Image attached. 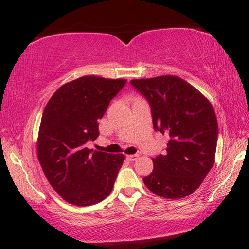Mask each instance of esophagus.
<instances>
[{
	"instance_id": "esophagus-1",
	"label": "esophagus",
	"mask_w": 249,
	"mask_h": 249,
	"mask_svg": "<svg viewBox=\"0 0 249 249\" xmlns=\"http://www.w3.org/2000/svg\"><path fill=\"white\" fill-rule=\"evenodd\" d=\"M138 157H140V155H138V154H134V155H128L126 158H127V159L129 160V161H135V160L138 159Z\"/></svg>"
}]
</instances>
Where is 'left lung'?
I'll return each mask as SVG.
<instances>
[{
  "instance_id": "1",
  "label": "left lung",
  "mask_w": 249,
  "mask_h": 249,
  "mask_svg": "<svg viewBox=\"0 0 249 249\" xmlns=\"http://www.w3.org/2000/svg\"><path fill=\"white\" fill-rule=\"evenodd\" d=\"M149 103L154 129L169 135L166 153L153 158L144 177L151 192L179 199L195 192L212 169L218 126L212 105L184 80L174 75L132 80Z\"/></svg>"
}]
</instances>
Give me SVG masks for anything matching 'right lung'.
Segmentation results:
<instances>
[{"mask_svg": "<svg viewBox=\"0 0 249 249\" xmlns=\"http://www.w3.org/2000/svg\"><path fill=\"white\" fill-rule=\"evenodd\" d=\"M127 80L87 75L59 88L41 117L37 154L45 176L71 204L99 203L111 193L124 155L87 148L99 120Z\"/></svg>", "mask_w": 249, "mask_h": 249, "instance_id": "add662e5", "label": "right lung"}]
</instances>
